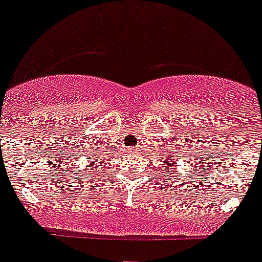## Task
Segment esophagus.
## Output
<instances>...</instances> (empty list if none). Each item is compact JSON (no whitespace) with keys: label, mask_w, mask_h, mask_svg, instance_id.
I'll use <instances>...</instances> for the list:
<instances>
[{"label":"esophagus","mask_w":262,"mask_h":262,"mask_svg":"<svg viewBox=\"0 0 262 262\" xmlns=\"http://www.w3.org/2000/svg\"><path fill=\"white\" fill-rule=\"evenodd\" d=\"M128 151H129V152H133V154H135V152H137V148L129 147V148H128Z\"/></svg>","instance_id":"34e87169"}]
</instances>
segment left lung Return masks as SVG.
<instances>
[{"instance_id":"1","label":"left lung","mask_w":262,"mask_h":262,"mask_svg":"<svg viewBox=\"0 0 262 262\" xmlns=\"http://www.w3.org/2000/svg\"><path fill=\"white\" fill-rule=\"evenodd\" d=\"M161 165L164 166V170H165V174H169V170L171 169H174L176 170V166H174V158L171 156H166L164 158V161H161Z\"/></svg>"}]
</instances>
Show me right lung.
Listing matches in <instances>:
<instances>
[{
  "label": "right lung",
  "mask_w": 262,
  "mask_h": 262,
  "mask_svg": "<svg viewBox=\"0 0 262 262\" xmlns=\"http://www.w3.org/2000/svg\"><path fill=\"white\" fill-rule=\"evenodd\" d=\"M96 158H97V157H96ZM96 162H97V161H96L95 158H92V157H89V160H88V169H91V170H93V167H95ZM97 167H101V166L98 165ZM85 170H86V169H85Z\"/></svg>",
  "instance_id": "add662e5"
}]
</instances>
